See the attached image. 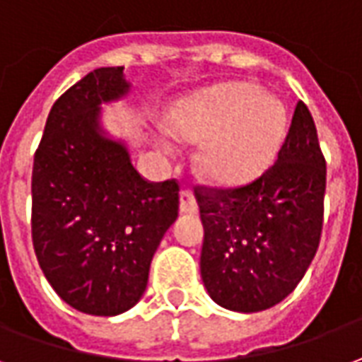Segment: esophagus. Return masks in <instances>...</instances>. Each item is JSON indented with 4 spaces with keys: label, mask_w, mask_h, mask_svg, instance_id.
<instances>
[{
    "label": "esophagus",
    "mask_w": 362,
    "mask_h": 362,
    "mask_svg": "<svg viewBox=\"0 0 362 362\" xmlns=\"http://www.w3.org/2000/svg\"><path fill=\"white\" fill-rule=\"evenodd\" d=\"M179 212L189 214V216L199 212V204H197V199L191 191L179 192Z\"/></svg>",
    "instance_id": "obj_1"
}]
</instances>
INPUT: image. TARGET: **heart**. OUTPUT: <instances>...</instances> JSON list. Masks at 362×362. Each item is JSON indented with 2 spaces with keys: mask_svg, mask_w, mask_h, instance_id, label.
<instances>
[{
  "mask_svg": "<svg viewBox=\"0 0 362 362\" xmlns=\"http://www.w3.org/2000/svg\"><path fill=\"white\" fill-rule=\"evenodd\" d=\"M173 136L202 142L197 156L202 177L235 187L260 177L278 156L289 129L286 104L252 83H226L200 90L168 113ZM163 154H173L168 141H158Z\"/></svg>",
  "mask_w": 362,
  "mask_h": 362,
  "instance_id": "obj_1",
  "label": "heart"
}]
</instances>
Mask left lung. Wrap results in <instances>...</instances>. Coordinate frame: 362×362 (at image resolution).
Instances as JSON below:
<instances>
[{"mask_svg":"<svg viewBox=\"0 0 362 362\" xmlns=\"http://www.w3.org/2000/svg\"><path fill=\"white\" fill-rule=\"evenodd\" d=\"M326 162L303 102L278 162L235 191L197 189L204 243L200 276L208 295L235 313H260L297 287L318 249Z\"/></svg>","mask_w":362,"mask_h":362,"instance_id":"left-lung-1","label":"left lung"}]
</instances>
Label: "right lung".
Here are the masks:
<instances>
[{
	"mask_svg": "<svg viewBox=\"0 0 362 362\" xmlns=\"http://www.w3.org/2000/svg\"><path fill=\"white\" fill-rule=\"evenodd\" d=\"M129 92L123 67L83 76L52 105L34 156V252L54 291L84 315L115 316L141 300L177 220V183L144 181L104 125L102 105Z\"/></svg>",
	"mask_w": 362,
	"mask_h": 362,
	"instance_id": "right-lung-1",
	"label": "right lung"
}]
</instances>
